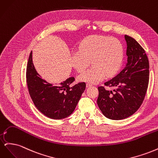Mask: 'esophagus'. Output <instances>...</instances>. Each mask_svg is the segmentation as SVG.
Here are the masks:
<instances>
[{
    "label": "esophagus",
    "instance_id": "34e87169",
    "mask_svg": "<svg viewBox=\"0 0 158 158\" xmlns=\"http://www.w3.org/2000/svg\"><path fill=\"white\" fill-rule=\"evenodd\" d=\"M92 84H89V83H87L86 84V87L87 88H89V87H91V86H92Z\"/></svg>",
    "mask_w": 158,
    "mask_h": 158
}]
</instances>
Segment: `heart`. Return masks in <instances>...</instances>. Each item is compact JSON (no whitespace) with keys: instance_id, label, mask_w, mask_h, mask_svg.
Returning a JSON list of instances; mask_svg holds the SVG:
<instances>
[{"instance_id":"b5f03b06","label":"heart","mask_w":158,"mask_h":158,"mask_svg":"<svg viewBox=\"0 0 158 158\" xmlns=\"http://www.w3.org/2000/svg\"><path fill=\"white\" fill-rule=\"evenodd\" d=\"M124 57L123 47L118 40L107 36L93 35L80 43L79 51L71 55V64L82 73L89 65L92 68L79 75L78 80L97 84L107 77L115 75L120 69Z\"/></svg>"}]
</instances>
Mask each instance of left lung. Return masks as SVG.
Here are the masks:
<instances>
[{"mask_svg":"<svg viewBox=\"0 0 158 158\" xmlns=\"http://www.w3.org/2000/svg\"><path fill=\"white\" fill-rule=\"evenodd\" d=\"M127 63L116 76L104 84L113 91L98 87V106L105 117L121 120L139 109L149 82V61L144 49L134 38L125 35Z\"/></svg>","mask_w":158,"mask_h":158,"instance_id":"obj_1","label":"left lung"}]
</instances>
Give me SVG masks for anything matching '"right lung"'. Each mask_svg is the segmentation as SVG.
<instances>
[{
	"instance_id": "obj_1",
	"label": "right lung",
	"mask_w": 158,
	"mask_h": 158,
	"mask_svg": "<svg viewBox=\"0 0 158 158\" xmlns=\"http://www.w3.org/2000/svg\"><path fill=\"white\" fill-rule=\"evenodd\" d=\"M74 81L71 76L59 84L47 82L37 73L30 52L26 70L27 88L35 106L46 117L62 119L73 113L85 89V82L74 85Z\"/></svg>"
}]
</instances>
